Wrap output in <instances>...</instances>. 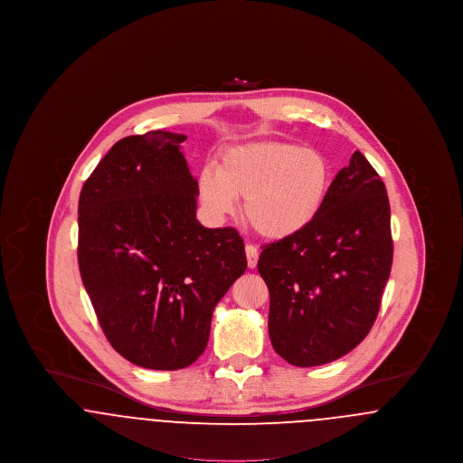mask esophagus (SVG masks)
Segmentation results:
<instances>
[{
    "label": "esophagus",
    "mask_w": 463,
    "mask_h": 463,
    "mask_svg": "<svg viewBox=\"0 0 463 463\" xmlns=\"http://www.w3.org/2000/svg\"><path fill=\"white\" fill-rule=\"evenodd\" d=\"M244 251H246V260H248V267H250V269L257 267V262H259V248H257V246H253V244H246Z\"/></svg>",
    "instance_id": "obj_1"
}]
</instances>
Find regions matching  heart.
Masks as SVG:
<instances>
[{
	"mask_svg": "<svg viewBox=\"0 0 463 463\" xmlns=\"http://www.w3.org/2000/svg\"><path fill=\"white\" fill-rule=\"evenodd\" d=\"M331 187L326 156L279 140H259L225 149L217 172L199 175L201 203L213 217L234 212L242 201L248 223L267 240H288L321 213Z\"/></svg>",
	"mask_w": 463,
	"mask_h": 463,
	"instance_id": "heart-1",
	"label": "heart"
}]
</instances>
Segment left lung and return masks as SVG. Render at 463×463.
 I'll return each mask as SVG.
<instances>
[{
	"mask_svg": "<svg viewBox=\"0 0 463 463\" xmlns=\"http://www.w3.org/2000/svg\"><path fill=\"white\" fill-rule=\"evenodd\" d=\"M391 267L387 189L355 151L333 178L317 219L262 248L259 272L270 295L274 351L302 368L351 353L373 326Z\"/></svg>",
	"mask_w": 463,
	"mask_h": 463,
	"instance_id": "8db88e82",
	"label": "left lung"
}]
</instances>
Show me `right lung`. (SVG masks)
<instances>
[{
  "instance_id": "right-lung-1",
  "label": "right lung",
  "mask_w": 463,
  "mask_h": 463,
  "mask_svg": "<svg viewBox=\"0 0 463 463\" xmlns=\"http://www.w3.org/2000/svg\"><path fill=\"white\" fill-rule=\"evenodd\" d=\"M185 138H121L78 203V264L100 328L116 353L149 370H180L204 353L213 308L246 270L240 232L196 221Z\"/></svg>"
}]
</instances>
